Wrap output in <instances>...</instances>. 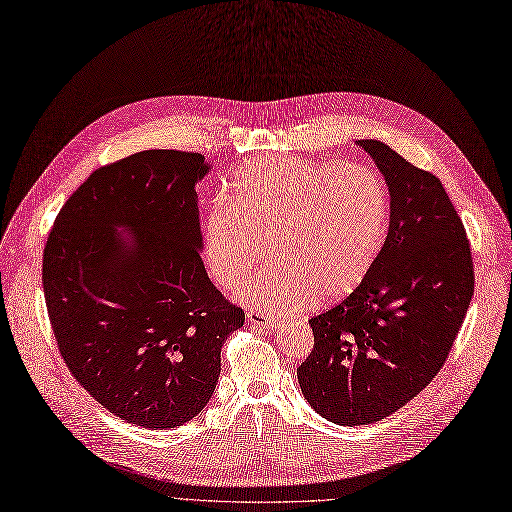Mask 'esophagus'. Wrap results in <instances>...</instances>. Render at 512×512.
<instances>
[{
  "instance_id": "obj_1",
  "label": "esophagus",
  "mask_w": 512,
  "mask_h": 512,
  "mask_svg": "<svg viewBox=\"0 0 512 512\" xmlns=\"http://www.w3.org/2000/svg\"><path fill=\"white\" fill-rule=\"evenodd\" d=\"M247 318H249V322L257 324L259 328L274 330L278 326V318L274 314H265V311H259V309H249Z\"/></svg>"
}]
</instances>
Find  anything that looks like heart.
<instances>
[{"label": "heart", "mask_w": 512, "mask_h": 512, "mask_svg": "<svg viewBox=\"0 0 512 512\" xmlns=\"http://www.w3.org/2000/svg\"><path fill=\"white\" fill-rule=\"evenodd\" d=\"M389 230V192L362 163L257 159L242 167L203 228L211 276L268 314L305 307L318 293L343 299L370 276Z\"/></svg>", "instance_id": "b5f03b06"}]
</instances>
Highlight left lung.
Instances as JSON below:
<instances>
[{"label":"left lung","mask_w":512,"mask_h":512,"mask_svg":"<svg viewBox=\"0 0 512 512\" xmlns=\"http://www.w3.org/2000/svg\"><path fill=\"white\" fill-rule=\"evenodd\" d=\"M385 175L389 232L360 288L309 320L299 387L335 425H372L446 364L475 293L471 244L439 177L379 140H358Z\"/></svg>","instance_id":"8db88e82"}]
</instances>
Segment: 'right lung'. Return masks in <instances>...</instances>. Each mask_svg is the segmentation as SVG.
Returning a JSON list of instances; mask_svg holds the SVG:
<instances>
[{
    "mask_svg": "<svg viewBox=\"0 0 512 512\" xmlns=\"http://www.w3.org/2000/svg\"><path fill=\"white\" fill-rule=\"evenodd\" d=\"M205 157L144 150L96 169L43 249V295L66 368L110 414L182 427L211 399L221 345L244 324L201 259ZM119 225L132 232L125 241Z\"/></svg>",
    "mask_w": 512,
    "mask_h": 512,
    "instance_id": "right-lung-1",
    "label": "right lung"
}]
</instances>
